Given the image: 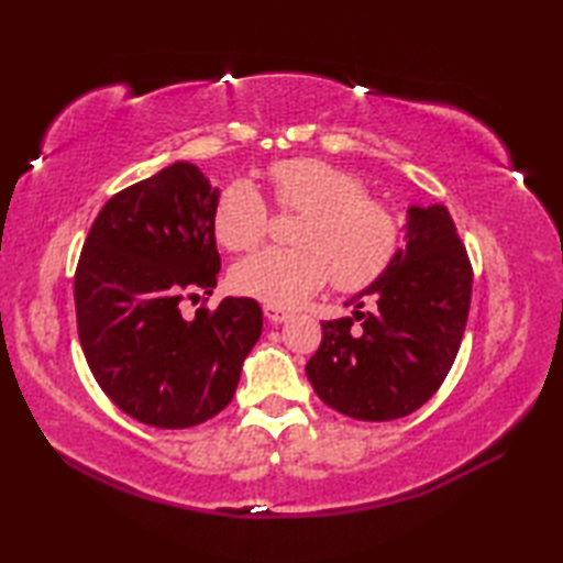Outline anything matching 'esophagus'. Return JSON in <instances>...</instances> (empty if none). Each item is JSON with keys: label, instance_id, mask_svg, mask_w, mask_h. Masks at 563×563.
Here are the masks:
<instances>
[{"label": "esophagus", "instance_id": "obj_1", "mask_svg": "<svg viewBox=\"0 0 563 563\" xmlns=\"http://www.w3.org/2000/svg\"><path fill=\"white\" fill-rule=\"evenodd\" d=\"M263 314H266L268 321H273V324H283V321H288L292 314L285 312V309L280 307H273V305H266L263 307Z\"/></svg>", "mask_w": 563, "mask_h": 563}]
</instances>
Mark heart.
<instances>
[{
	"mask_svg": "<svg viewBox=\"0 0 563 563\" xmlns=\"http://www.w3.org/2000/svg\"><path fill=\"white\" fill-rule=\"evenodd\" d=\"M266 178L275 206L302 212L292 249H263L232 268V285L273 307H297L333 275L339 290H361L387 271L401 224L385 202L365 196L355 174L317 157L273 162ZM212 230L230 251H249L268 232V206L249 178L227 184L212 210Z\"/></svg>",
	"mask_w": 563,
	"mask_h": 563,
	"instance_id": "b5f03b06",
	"label": "heart"
}]
</instances>
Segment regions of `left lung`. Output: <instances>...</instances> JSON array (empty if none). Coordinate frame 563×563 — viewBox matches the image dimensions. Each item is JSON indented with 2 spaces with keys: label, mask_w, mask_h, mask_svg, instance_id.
I'll return each mask as SVG.
<instances>
[{
  "label": "left lung",
  "mask_w": 563,
  "mask_h": 563,
  "mask_svg": "<svg viewBox=\"0 0 563 563\" xmlns=\"http://www.w3.org/2000/svg\"><path fill=\"white\" fill-rule=\"evenodd\" d=\"M406 214V246L345 302L353 317L321 321V345L305 367L317 397L357 421H394L433 397L470 317L472 263L448 208ZM365 299L369 313L360 312Z\"/></svg>",
  "instance_id": "8db88e82"
}]
</instances>
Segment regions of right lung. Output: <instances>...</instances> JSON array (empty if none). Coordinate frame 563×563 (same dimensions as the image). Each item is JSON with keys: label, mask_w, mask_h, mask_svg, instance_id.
Here are the masks:
<instances>
[{"label": "right lung", "mask_w": 563, "mask_h": 563, "mask_svg": "<svg viewBox=\"0 0 563 563\" xmlns=\"http://www.w3.org/2000/svg\"><path fill=\"white\" fill-rule=\"evenodd\" d=\"M220 190L176 162L101 208L75 273L77 331L91 375L118 409L154 428H190L232 401L263 317L251 297L181 314L212 295Z\"/></svg>", "instance_id": "add662e5"}]
</instances>
